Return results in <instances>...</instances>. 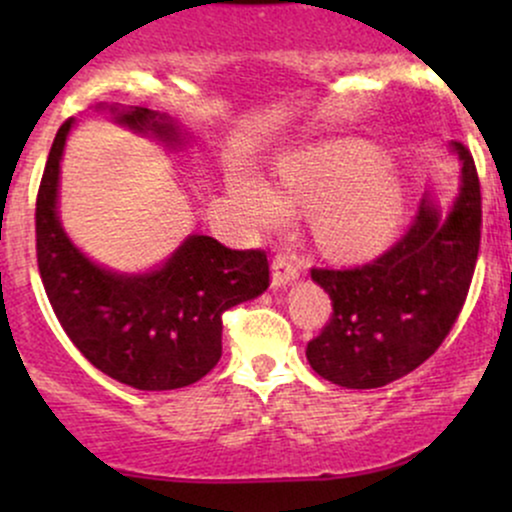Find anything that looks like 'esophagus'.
Wrapping results in <instances>:
<instances>
[{
    "label": "esophagus",
    "instance_id": "obj_1",
    "mask_svg": "<svg viewBox=\"0 0 512 512\" xmlns=\"http://www.w3.org/2000/svg\"><path fill=\"white\" fill-rule=\"evenodd\" d=\"M298 269H301V262L293 252H276L272 262V286L274 289H281V286L291 284L298 276Z\"/></svg>",
    "mask_w": 512,
    "mask_h": 512
}]
</instances>
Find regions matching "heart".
Returning <instances> with one entry per match:
<instances>
[{
  "mask_svg": "<svg viewBox=\"0 0 512 512\" xmlns=\"http://www.w3.org/2000/svg\"><path fill=\"white\" fill-rule=\"evenodd\" d=\"M378 161L356 144H334L286 161L279 170L281 198L272 185L252 175L231 182V199L255 228H274L289 219V205L315 211V236L339 257L373 255L397 226L399 197Z\"/></svg>",
  "mask_w": 512,
  "mask_h": 512,
  "instance_id": "obj_1",
  "label": "heart"
}]
</instances>
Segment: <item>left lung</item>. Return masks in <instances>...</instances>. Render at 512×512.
Returning a JSON list of instances; mask_svg holds the SVG:
<instances>
[{"label":"left lung","mask_w":512,"mask_h":512,"mask_svg":"<svg viewBox=\"0 0 512 512\" xmlns=\"http://www.w3.org/2000/svg\"><path fill=\"white\" fill-rule=\"evenodd\" d=\"M462 161V190L448 219L428 199L407 233L349 269L313 267L332 298L330 320L305 356L317 375L349 390H373L404 378L438 351L462 313L481 243V185L474 158Z\"/></svg>","instance_id":"8db88e82"}]
</instances>
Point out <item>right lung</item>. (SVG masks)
<instances>
[{"label": "right lung", "instance_id": "add662e5", "mask_svg": "<svg viewBox=\"0 0 512 512\" xmlns=\"http://www.w3.org/2000/svg\"><path fill=\"white\" fill-rule=\"evenodd\" d=\"M117 110V108H115ZM117 122L175 142L178 129L149 108ZM72 117L57 129L35 199V255L48 301L76 349L105 375L137 390H178L221 358V317L269 286L267 252L231 250L190 236L161 269L122 276L86 260L57 221V180Z\"/></svg>", "mask_w": 512, "mask_h": 512}]
</instances>
